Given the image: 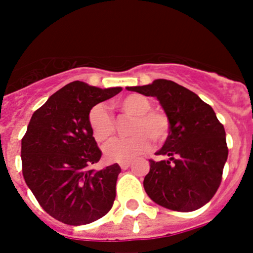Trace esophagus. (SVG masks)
<instances>
[{"mask_svg": "<svg viewBox=\"0 0 253 253\" xmlns=\"http://www.w3.org/2000/svg\"><path fill=\"white\" fill-rule=\"evenodd\" d=\"M129 165H131V163H129V162H122V163H120V167H121L122 170L128 169Z\"/></svg>", "mask_w": 253, "mask_h": 253, "instance_id": "obj_1", "label": "esophagus"}]
</instances>
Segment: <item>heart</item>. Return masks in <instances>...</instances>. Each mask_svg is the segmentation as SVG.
Masks as SVG:
<instances>
[{
  "instance_id": "b5f03b06",
  "label": "heart",
  "mask_w": 253,
  "mask_h": 253,
  "mask_svg": "<svg viewBox=\"0 0 253 253\" xmlns=\"http://www.w3.org/2000/svg\"><path fill=\"white\" fill-rule=\"evenodd\" d=\"M119 110L132 116L128 126L131 137L115 139L104 147V155L109 162H127L137 155L148 152L155 143H163L169 136L170 121L164 111L152 109V101L142 94H129L115 103ZM89 126L94 138L98 142H106L115 133V120L104 104H96L88 115Z\"/></svg>"
}]
</instances>
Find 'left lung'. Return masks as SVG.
<instances>
[{
	"instance_id": "left-lung-1",
	"label": "left lung",
	"mask_w": 253,
	"mask_h": 253,
	"mask_svg": "<svg viewBox=\"0 0 253 253\" xmlns=\"http://www.w3.org/2000/svg\"><path fill=\"white\" fill-rule=\"evenodd\" d=\"M145 96H155L170 121L169 136L157 155L143 186L150 200L164 208L192 211L208 203L221 182L228 159L225 129L211 106L197 94L167 79L127 86Z\"/></svg>"
}]
</instances>
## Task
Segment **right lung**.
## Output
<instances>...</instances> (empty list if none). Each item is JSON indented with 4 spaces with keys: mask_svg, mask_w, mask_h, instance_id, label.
<instances>
[{
    "mask_svg": "<svg viewBox=\"0 0 253 253\" xmlns=\"http://www.w3.org/2000/svg\"><path fill=\"white\" fill-rule=\"evenodd\" d=\"M121 86L101 89L72 82L33 114L22 139L25 183L46 213L68 225H84L105 215L116 197L119 164L91 169L101 158L88 115Z\"/></svg>",
    "mask_w": 253,
    "mask_h": 253,
    "instance_id": "right-lung-1",
    "label": "right lung"
}]
</instances>
